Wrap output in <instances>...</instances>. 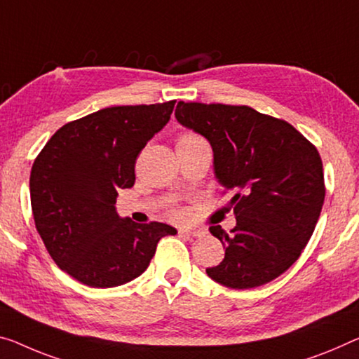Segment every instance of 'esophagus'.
Wrapping results in <instances>:
<instances>
[{
  "mask_svg": "<svg viewBox=\"0 0 359 359\" xmlns=\"http://www.w3.org/2000/svg\"><path fill=\"white\" fill-rule=\"evenodd\" d=\"M178 233L181 236H191V237H201L203 234L201 229H180Z\"/></svg>",
  "mask_w": 359,
  "mask_h": 359,
  "instance_id": "1",
  "label": "esophagus"
}]
</instances>
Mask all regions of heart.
Returning a JSON list of instances; mask_svg holds the SVG:
<instances>
[{
	"mask_svg": "<svg viewBox=\"0 0 359 359\" xmlns=\"http://www.w3.org/2000/svg\"><path fill=\"white\" fill-rule=\"evenodd\" d=\"M196 141H203L202 137H198L197 135H192V133H184V135H181L180 136V140H178V144H187V142H196ZM175 217L176 218H183L184 217V213L181 212V210H175Z\"/></svg>",
	"mask_w": 359,
	"mask_h": 359,
	"instance_id": "1",
	"label": "heart"
}]
</instances>
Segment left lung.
<instances>
[{
	"label": "left lung",
	"instance_id": "8db88e82",
	"mask_svg": "<svg viewBox=\"0 0 359 359\" xmlns=\"http://www.w3.org/2000/svg\"><path fill=\"white\" fill-rule=\"evenodd\" d=\"M178 122L210 142L215 178L233 192L236 226L210 233L224 247L208 278L231 289H252L299 260L324 203L321 157L284 120L249 106L180 101Z\"/></svg>",
	"mask_w": 359,
	"mask_h": 359
}]
</instances>
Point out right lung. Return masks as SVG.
Segmentation results:
<instances>
[{
  "mask_svg": "<svg viewBox=\"0 0 359 359\" xmlns=\"http://www.w3.org/2000/svg\"><path fill=\"white\" fill-rule=\"evenodd\" d=\"M175 101L101 109L64 125L35 158V226L57 266L90 287H117L146 271L173 226L140 224L117 213L118 189L135 184V163L168 123Z\"/></svg>",
  "mask_w": 359,
  "mask_h": 359,
  "instance_id": "add662e5",
  "label": "right lung"
}]
</instances>
